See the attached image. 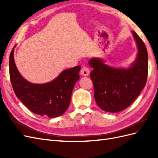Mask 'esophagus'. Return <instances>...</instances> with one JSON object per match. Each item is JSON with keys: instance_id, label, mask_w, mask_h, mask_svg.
<instances>
[{"instance_id": "1", "label": "esophagus", "mask_w": 158, "mask_h": 158, "mask_svg": "<svg viewBox=\"0 0 158 158\" xmlns=\"http://www.w3.org/2000/svg\"><path fill=\"white\" fill-rule=\"evenodd\" d=\"M89 73V69L88 67H86V66H83L80 70V74L84 76H88Z\"/></svg>"}]
</instances>
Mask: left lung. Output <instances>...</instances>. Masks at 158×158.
Segmentation results:
<instances>
[{"mask_svg":"<svg viewBox=\"0 0 158 158\" xmlns=\"http://www.w3.org/2000/svg\"><path fill=\"white\" fill-rule=\"evenodd\" d=\"M138 48L135 63L128 69H114L99 59L89 61L90 73L98 106L107 112L116 113L126 109L144 88L148 71V56L144 43L132 31Z\"/></svg>","mask_w":158,"mask_h":158,"instance_id":"1","label":"left lung"}]
</instances>
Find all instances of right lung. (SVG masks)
I'll list each match as a JSON object with an SVG mask.
<instances>
[{
    "instance_id": "add662e5",
    "label": "right lung",
    "mask_w": 158,
    "mask_h": 158,
    "mask_svg": "<svg viewBox=\"0 0 158 158\" xmlns=\"http://www.w3.org/2000/svg\"><path fill=\"white\" fill-rule=\"evenodd\" d=\"M14 48L9 58V73L17 98L33 113L50 118L59 117L68 109L80 66L62 72L54 80L44 84L27 82L19 73L14 60Z\"/></svg>"
}]
</instances>
